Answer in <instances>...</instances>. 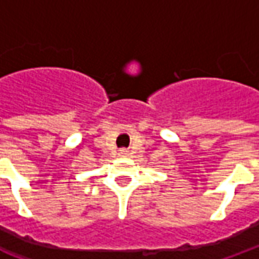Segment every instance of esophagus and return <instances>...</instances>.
<instances>
[{"instance_id":"obj_1","label":"esophagus","mask_w":259,"mask_h":259,"mask_svg":"<svg viewBox=\"0 0 259 259\" xmlns=\"http://www.w3.org/2000/svg\"><path fill=\"white\" fill-rule=\"evenodd\" d=\"M119 155H120V157H127V155H129V151L122 148V150H119Z\"/></svg>"}]
</instances>
